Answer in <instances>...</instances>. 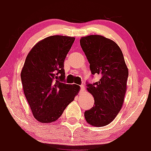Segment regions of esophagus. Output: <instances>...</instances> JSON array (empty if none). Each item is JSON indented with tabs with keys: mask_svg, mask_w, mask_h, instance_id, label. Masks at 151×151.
<instances>
[{
	"mask_svg": "<svg viewBox=\"0 0 151 151\" xmlns=\"http://www.w3.org/2000/svg\"><path fill=\"white\" fill-rule=\"evenodd\" d=\"M80 88H81V91L82 92L85 91V86H84L83 85H81V86H80Z\"/></svg>",
	"mask_w": 151,
	"mask_h": 151,
	"instance_id": "esophagus-1",
	"label": "esophagus"
}]
</instances>
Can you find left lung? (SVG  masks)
Masks as SVG:
<instances>
[{"instance_id":"1","label":"left lung","mask_w":151,"mask_h":151,"mask_svg":"<svg viewBox=\"0 0 151 151\" xmlns=\"http://www.w3.org/2000/svg\"><path fill=\"white\" fill-rule=\"evenodd\" d=\"M80 45L91 74L101 76L98 82L87 84L94 105L85 112V120L92 126L102 127L113 121L123 105L129 70L120 47L111 39L91 35L82 37Z\"/></svg>"}]
</instances>
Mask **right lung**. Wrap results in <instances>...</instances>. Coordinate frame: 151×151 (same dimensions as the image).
<instances>
[{
    "instance_id": "1",
    "label": "right lung",
    "mask_w": 151,
    "mask_h": 151,
    "mask_svg": "<svg viewBox=\"0 0 151 151\" xmlns=\"http://www.w3.org/2000/svg\"><path fill=\"white\" fill-rule=\"evenodd\" d=\"M74 37L53 35L36 44L21 71L25 96L35 118L50 123L60 117L79 91V85L65 83L64 60Z\"/></svg>"
}]
</instances>
